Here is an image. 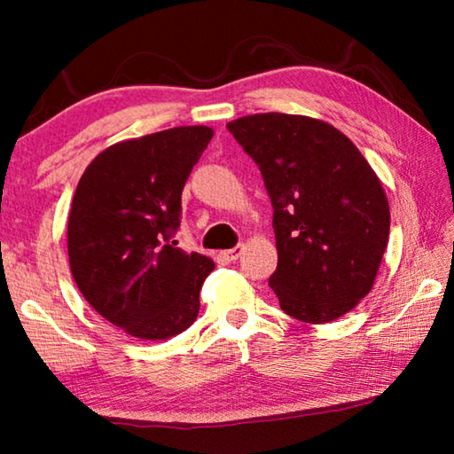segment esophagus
<instances>
[{"label": "esophagus", "mask_w": 454, "mask_h": 454, "mask_svg": "<svg viewBox=\"0 0 454 454\" xmlns=\"http://www.w3.org/2000/svg\"><path fill=\"white\" fill-rule=\"evenodd\" d=\"M242 250H244V246H242V244H238V246H234V248L224 250V252H222V254H224V258H226V260H230V262H234V260L240 258Z\"/></svg>", "instance_id": "1"}]
</instances>
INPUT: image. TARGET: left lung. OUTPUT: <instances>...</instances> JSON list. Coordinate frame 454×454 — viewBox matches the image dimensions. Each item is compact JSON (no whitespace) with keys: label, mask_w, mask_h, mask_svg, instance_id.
Listing matches in <instances>:
<instances>
[{"label":"left lung","mask_w":454,"mask_h":454,"mask_svg":"<svg viewBox=\"0 0 454 454\" xmlns=\"http://www.w3.org/2000/svg\"><path fill=\"white\" fill-rule=\"evenodd\" d=\"M226 128L270 196L278 266L268 284L280 309L309 325L344 317L372 290L388 244L379 176L340 129L317 118L252 114Z\"/></svg>","instance_id":"1"}]
</instances>
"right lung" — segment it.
Wrapping results in <instances>:
<instances>
[{"label": "right lung", "instance_id": "1", "mask_svg": "<svg viewBox=\"0 0 454 454\" xmlns=\"http://www.w3.org/2000/svg\"><path fill=\"white\" fill-rule=\"evenodd\" d=\"M208 126H180L118 142L80 178L67 218V256L91 309L142 340L186 330L208 256L178 248L182 190L210 144Z\"/></svg>", "mask_w": 454, "mask_h": 454}]
</instances>
